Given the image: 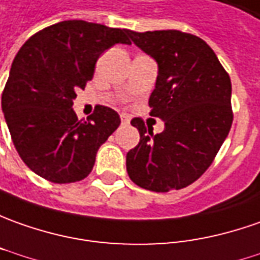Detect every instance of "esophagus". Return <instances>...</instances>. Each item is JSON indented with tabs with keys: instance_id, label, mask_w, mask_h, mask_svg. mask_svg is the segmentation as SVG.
Masks as SVG:
<instances>
[{
	"instance_id": "obj_1",
	"label": "esophagus",
	"mask_w": 260,
	"mask_h": 260,
	"mask_svg": "<svg viewBox=\"0 0 260 260\" xmlns=\"http://www.w3.org/2000/svg\"><path fill=\"white\" fill-rule=\"evenodd\" d=\"M120 117H121V124H128L130 123V118H128L127 114H121Z\"/></svg>"
}]
</instances>
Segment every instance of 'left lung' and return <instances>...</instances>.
<instances>
[{
  "label": "left lung",
  "mask_w": 260,
  "mask_h": 260,
  "mask_svg": "<svg viewBox=\"0 0 260 260\" xmlns=\"http://www.w3.org/2000/svg\"><path fill=\"white\" fill-rule=\"evenodd\" d=\"M128 36L157 62L149 106L165 130L154 136L149 128L147 134L142 118L132 120L140 142L127 153V173L146 190H179L206 172L229 134L231 77L215 51L193 34L161 29Z\"/></svg>",
  "instance_id": "8db88e82"
}]
</instances>
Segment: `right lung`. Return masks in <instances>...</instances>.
Masks as SVG:
<instances>
[{
	"label": "right lung",
	"mask_w": 260,
	"mask_h": 260,
	"mask_svg": "<svg viewBox=\"0 0 260 260\" xmlns=\"http://www.w3.org/2000/svg\"><path fill=\"white\" fill-rule=\"evenodd\" d=\"M127 32L83 20L61 21L20 48L1 106L12 143L36 175L62 184L80 182L93 170L97 150L120 126V116L95 106L88 121L78 120L73 100L93 78L106 50L132 44Z\"/></svg>",
	"instance_id": "right-lung-1"
}]
</instances>
